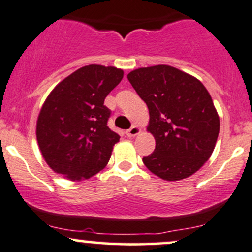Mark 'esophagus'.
Returning a JSON list of instances; mask_svg holds the SVG:
<instances>
[{"label":"esophagus","mask_w":252,"mask_h":252,"mask_svg":"<svg viewBox=\"0 0 252 252\" xmlns=\"http://www.w3.org/2000/svg\"><path fill=\"white\" fill-rule=\"evenodd\" d=\"M140 132H141L140 127L134 125V126H132L129 129H127L126 135H127V137H135V135H138Z\"/></svg>","instance_id":"obj_1"}]
</instances>
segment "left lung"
I'll list each match as a JSON object with an SVG mask.
<instances>
[{
	"instance_id": "1",
	"label": "left lung",
	"mask_w": 252,
	"mask_h": 252,
	"mask_svg": "<svg viewBox=\"0 0 252 252\" xmlns=\"http://www.w3.org/2000/svg\"><path fill=\"white\" fill-rule=\"evenodd\" d=\"M127 79L149 107L147 131L156 139L155 152L143 158L145 166L168 182L196 173L211 157L220 133L208 90L167 64L138 68Z\"/></svg>"
}]
</instances>
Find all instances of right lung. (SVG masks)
I'll return each mask as SVG.
<instances>
[{
    "instance_id": "obj_1",
    "label": "right lung",
    "mask_w": 252,
    "mask_h": 252,
    "mask_svg": "<svg viewBox=\"0 0 252 252\" xmlns=\"http://www.w3.org/2000/svg\"><path fill=\"white\" fill-rule=\"evenodd\" d=\"M123 76L119 68L88 64L50 92L38 114L36 139L54 172L84 180L107 165L120 137L107 126L111 111L103 101Z\"/></svg>"
}]
</instances>
